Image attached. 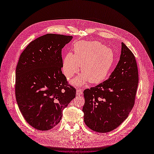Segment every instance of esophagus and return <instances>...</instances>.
Wrapping results in <instances>:
<instances>
[{"label": "esophagus", "mask_w": 154, "mask_h": 154, "mask_svg": "<svg viewBox=\"0 0 154 154\" xmlns=\"http://www.w3.org/2000/svg\"><path fill=\"white\" fill-rule=\"evenodd\" d=\"M82 90L81 89H77V90H76V94L77 95L80 96V95L82 94Z\"/></svg>", "instance_id": "esophagus-1"}]
</instances>
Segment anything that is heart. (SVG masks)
<instances>
[{
  "label": "heart",
  "instance_id": "obj_1",
  "mask_svg": "<svg viewBox=\"0 0 154 154\" xmlns=\"http://www.w3.org/2000/svg\"><path fill=\"white\" fill-rule=\"evenodd\" d=\"M73 51L74 54H66L62 66L67 79L77 73L81 66L83 73L72 81L73 84L81 85L88 80L96 84L105 79L114 61V54L110 48L96 41H81L75 43Z\"/></svg>",
  "mask_w": 154,
  "mask_h": 154
}]
</instances>
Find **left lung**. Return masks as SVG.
Returning <instances> with one entry per match:
<instances>
[{"label": "left lung", "instance_id": "8db88e82", "mask_svg": "<svg viewBox=\"0 0 154 154\" xmlns=\"http://www.w3.org/2000/svg\"><path fill=\"white\" fill-rule=\"evenodd\" d=\"M138 73L135 56L122 43L120 60L109 78L84 91L86 125L105 133L117 128L128 116L135 99Z\"/></svg>", "mask_w": 154, "mask_h": 154}]
</instances>
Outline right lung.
<instances>
[{
    "label": "right lung",
    "instance_id": "obj_1",
    "mask_svg": "<svg viewBox=\"0 0 154 154\" xmlns=\"http://www.w3.org/2000/svg\"><path fill=\"white\" fill-rule=\"evenodd\" d=\"M73 37L48 34L31 42L21 54L16 70V100L33 128L48 131L61 120L63 110L75 97L61 67L62 49Z\"/></svg>",
    "mask_w": 154,
    "mask_h": 154
}]
</instances>
